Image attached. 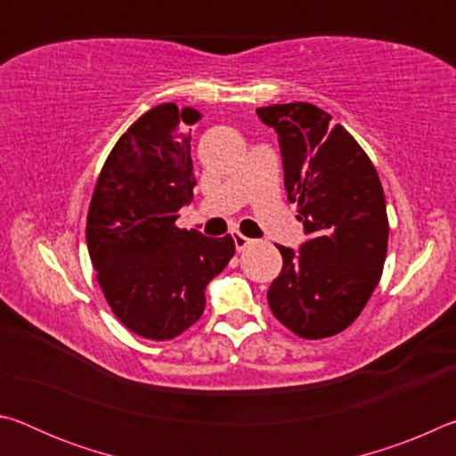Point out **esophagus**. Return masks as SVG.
Returning <instances> with one entry per match:
<instances>
[{"instance_id": "34e87169", "label": "esophagus", "mask_w": 456, "mask_h": 456, "mask_svg": "<svg viewBox=\"0 0 456 456\" xmlns=\"http://www.w3.org/2000/svg\"><path fill=\"white\" fill-rule=\"evenodd\" d=\"M233 243H235V249L237 251H243L245 247H249L253 243V239L245 237V235L239 233V231H235V233H233Z\"/></svg>"}]
</instances>
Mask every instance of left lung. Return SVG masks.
Returning <instances> with one entry per match:
<instances>
[{
  "label": "left lung",
  "mask_w": 456,
  "mask_h": 456,
  "mask_svg": "<svg viewBox=\"0 0 456 456\" xmlns=\"http://www.w3.org/2000/svg\"><path fill=\"white\" fill-rule=\"evenodd\" d=\"M280 136L283 183L297 203L307 241L277 245L283 267L267 291L269 307L305 339L336 336L364 310L380 281L388 217L378 173L331 117L307 102L257 108Z\"/></svg>",
  "instance_id": "8db88e82"
}]
</instances>
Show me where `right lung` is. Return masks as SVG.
<instances>
[{"instance_id": "right-lung-1", "label": "right lung", "mask_w": 456, "mask_h": 456, "mask_svg": "<svg viewBox=\"0 0 456 456\" xmlns=\"http://www.w3.org/2000/svg\"><path fill=\"white\" fill-rule=\"evenodd\" d=\"M195 108L144 112L118 138L90 200L86 243L108 305L146 339H173L205 310V289L235 253L233 237L179 229L195 175L189 126Z\"/></svg>"}]
</instances>
